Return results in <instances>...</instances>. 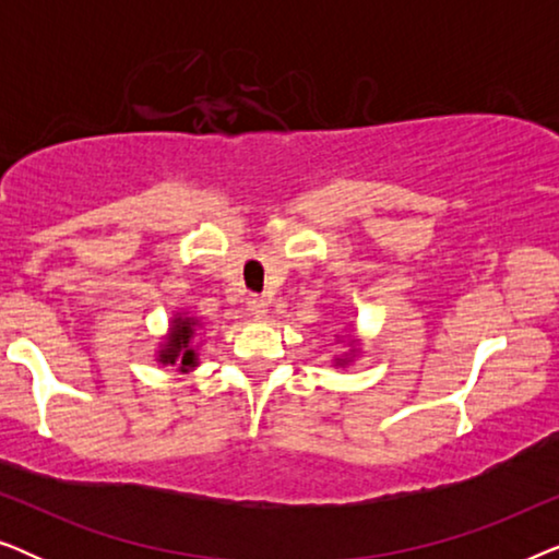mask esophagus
<instances>
[{
	"mask_svg": "<svg viewBox=\"0 0 559 559\" xmlns=\"http://www.w3.org/2000/svg\"><path fill=\"white\" fill-rule=\"evenodd\" d=\"M249 312L254 318H264L266 312H270V300H266V297H259V295H251L249 297Z\"/></svg>",
	"mask_w": 559,
	"mask_h": 559,
	"instance_id": "esophagus-1",
	"label": "esophagus"
}]
</instances>
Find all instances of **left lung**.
I'll list each match as a JSON object with an SVG mask.
<instances>
[{"label":"left lung","mask_w":559,"mask_h":559,"mask_svg":"<svg viewBox=\"0 0 559 559\" xmlns=\"http://www.w3.org/2000/svg\"><path fill=\"white\" fill-rule=\"evenodd\" d=\"M335 364H346V358H338V361H335Z\"/></svg>","instance_id":"left-lung-1"}]
</instances>
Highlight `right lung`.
I'll use <instances>...</instances> for the list:
<instances>
[{
	"label": "right lung",
	"mask_w": 559,
	"mask_h": 559,
	"mask_svg": "<svg viewBox=\"0 0 559 559\" xmlns=\"http://www.w3.org/2000/svg\"><path fill=\"white\" fill-rule=\"evenodd\" d=\"M195 328H198V320H193V318H186V316L175 318L170 335H167L163 348H159L157 361L178 366V371H182V373L195 369L198 366V354L193 348Z\"/></svg>",
	"instance_id": "1"
}]
</instances>
